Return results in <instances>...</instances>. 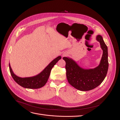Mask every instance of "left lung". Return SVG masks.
Masks as SVG:
<instances>
[{"mask_svg":"<svg viewBox=\"0 0 120 120\" xmlns=\"http://www.w3.org/2000/svg\"><path fill=\"white\" fill-rule=\"evenodd\" d=\"M96 39L100 42L103 51L100 64L97 67L93 69H84L70 58L63 57L66 63V75L68 82L75 88L82 91H88L99 86L104 81L108 72V48L101 35H97Z\"/></svg>","mask_w":120,"mask_h":120,"instance_id":"1","label":"left lung"}]
</instances>
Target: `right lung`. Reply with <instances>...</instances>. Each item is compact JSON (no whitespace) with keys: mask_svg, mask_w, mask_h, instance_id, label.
<instances>
[{"mask_svg":"<svg viewBox=\"0 0 120 120\" xmlns=\"http://www.w3.org/2000/svg\"><path fill=\"white\" fill-rule=\"evenodd\" d=\"M60 59H61V56H59L56 58L41 73L34 77L27 78L18 77L13 73L10 64H9V71L14 80L20 86L27 89H39L45 85L49 77L52 68Z\"/></svg>","mask_w":120,"mask_h":120,"instance_id":"add662e5","label":"right lung"}]
</instances>
